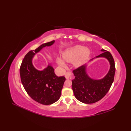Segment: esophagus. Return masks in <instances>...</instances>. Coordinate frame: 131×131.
Returning a JSON list of instances; mask_svg holds the SVG:
<instances>
[{"mask_svg": "<svg viewBox=\"0 0 131 131\" xmlns=\"http://www.w3.org/2000/svg\"><path fill=\"white\" fill-rule=\"evenodd\" d=\"M71 75H72V73H71V72H67L65 74V77L67 79H69Z\"/></svg>", "mask_w": 131, "mask_h": 131, "instance_id": "1", "label": "esophagus"}]
</instances>
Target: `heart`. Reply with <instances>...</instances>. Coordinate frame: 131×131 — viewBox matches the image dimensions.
Segmentation results:
<instances>
[{
  "instance_id": "obj_1",
  "label": "heart",
  "mask_w": 131,
  "mask_h": 131,
  "mask_svg": "<svg viewBox=\"0 0 131 131\" xmlns=\"http://www.w3.org/2000/svg\"><path fill=\"white\" fill-rule=\"evenodd\" d=\"M90 56V51L88 48L81 45H76L66 50L63 53L62 57L67 62L73 63L75 67H79L82 66L88 60ZM58 65L65 68L66 65L64 62L60 58L56 59Z\"/></svg>"
}]
</instances>
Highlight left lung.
<instances>
[{
  "label": "left lung",
  "mask_w": 131,
  "mask_h": 131,
  "mask_svg": "<svg viewBox=\"0 0 131 131\" xmlns=\"http://www.w3.org/2000/svg\"><path fill=\"white\" fill-rule=\"evenodd\" d=\"M101 51L102 53L96 58L104 57L108 59L110 65L108 73L103 78L94 80L89 77L86 72V65L82 66L73 71L75 77L72 80L74 96L78 100L84 103H94L101 100L108 93L114 81L115 73L114 58L109 51L104 49H102Z\"/></svg>",
  "instance_id": "obj_1"
}]
</instances>
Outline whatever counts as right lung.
Instances as JSON below:
<instances>
[{
  "label": "right lung",
  "mask_w": 131,
  "mask_h": 131,
  "mask_svg": "<svg viewBox=\"0 0 131 131\" xmlns=\"http://www.w3.org/2000/svg\"><path fill=\"white\" fill-rule=\"evenodd\" d=\"M54 42L53 40L43 43L35 50L30 51L23 59L19 69L22 84L27 93L35 101L43 105L53 104L59 100L66 78L56 75L50 65L42 70L37 69L33 65L32 59L35 53Z\"/></svg>",
  "instance_id": "1"
}]
</instances>
